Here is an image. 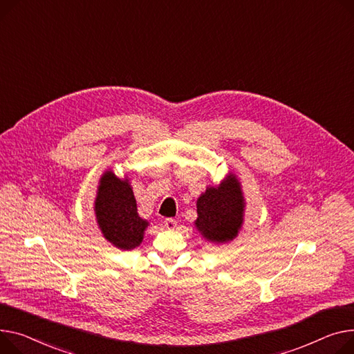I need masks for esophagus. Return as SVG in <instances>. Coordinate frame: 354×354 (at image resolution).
I'll list each match as a JSON object with an SVG mask.
<instances>
[{
  "label": "esophagus",
  "instance_id": "obj_1",
  "mask_svg": "<svg viewBox=\"0 0 354 354\" xmlns=\"http://www.w3.org/2000/svg\"><path fill=\"white\" fill-rule=\"evenodd\" d=\"M176 221L175 219H172V218H168V219H165V222H163V226L167 227L168 230H172V229H175L176 227Z\"/></svg>",
  "mask_w": 354,
  "mask_h": 354
}]
</instances>
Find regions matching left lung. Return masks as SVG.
Returning <instances> with one entry per match:
<instances>
[{
    "mask_svg": "<svg viewBox=\"0 0 354 354\" xmlns=\"http://www.w3.org/2000/svg\"><path fill=\"white\" fill-rule=\"evenodd\" d=\"M196 207L195 226L206 241L226 243L236 238L245 214V198L236 175L229 174L219 186L206 187Z\"/></svg>",
    "mask_w": 354,
    "mask_h": 354,
    "instance_id": "obj_1",
    "label": "left lung"
}]
</instances>
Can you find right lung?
I'll return each instance as SVG.
<instances>
[{
    "label": "right lung",
    "mask_w": 354,
    "mask_h": 354,
    "mask_svg": "<svg viewBox=\"0 0 354 354\" xmlns=\"http://www.w3.org/2000/svg\"><path fill=\"white\" fill-rule=\"evenodd\" d=\"M95 215L104 238L115 248L131 250L142 243L149 222L138 215L128 178L120 179L112 171H106L101 176L95 198Z\"/></svg>",
    "instance_id": "add662e5"
}]
</instances>
